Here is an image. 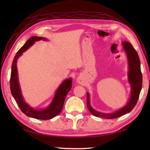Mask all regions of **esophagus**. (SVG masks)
Returning a JSON list of instances; mask_svg holds the SVG:
<instances>
[{
    "mask_svg": "<svg viewBox=\"0 0 150 150\" xmlns=\"http://www.w3.org/2000/svg\"><path fill=\"white\" fill-rule=\"evenodd\" d=\"M77 82H78V83H79V84H82L84 83L83 79H82L81 77H79V78L77 79Z\"/></svg>",
    "mask_w": 150,
    "mask_h": 150,
    "instance_id": "esophagus-1",
    "label": "esophagus"
}]
</instances>
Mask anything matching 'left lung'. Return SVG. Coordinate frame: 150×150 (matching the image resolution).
Instances as JSON below:
<instances>
[{
	"instance_id": "obj_1",
	"label": "left lung",
	"mask_w": 150,
	"mask_h": 150,
	"mask_svg": "<svg viewBox=\"0 0 150 150\" xmlns=\"http://www.w3.org/2000/svg\"><path fill=\"white\" fill-rule=\"evenodd\" d=\"M124 50H125L128 61V81L131 86V96L125 106L120 108L114 113H105L99 112L92 108L90 105V95L87 94V107L93 115L104 118L106 119H112L120 117L129 113L137 103L142 85V76L141 70V62L137 52L131 44L126 41L122 43Z\"/></svg>"
}]
</instances>
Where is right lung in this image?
Returning <instances> with one entry per match:
<instances>
[{"instance_id":"obj_1","label":"right lung","mask_w":150,"mask_h":150,"mask_svg":"<svg viewBox=\"0 0 150 150\" xmlns=\"http://www.w3.org/2000/svg\"><path fill=\"white\" fill-rule=\"evenodd\" d=\"M46 40V38L39 37H32L28 39L24 45L16 53V55L13 60L11 65V71L10 77V90L13 97L17 103L21 110L26 115L34 119L40 120H49L59 115L63 108L64 103L67 94L71 88L72 79L69 78L64 81L62 84L57 88L55 96L52 103L46 108L44 110H35L34 108L30 107L24 101L22 97L21 88L19 86L18 81V72L17 68V62L19 57H21L22 53L32 46L33 44L39 40Z\"/></svg>"}]
</instances>
